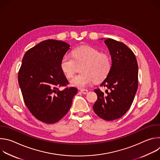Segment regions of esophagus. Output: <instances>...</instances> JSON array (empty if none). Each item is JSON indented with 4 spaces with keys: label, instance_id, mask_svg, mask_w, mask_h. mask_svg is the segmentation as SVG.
<instances>
[{
    "label": "esophagus",
    "instance_id": "1",
    "mask_svg": "<svg viewBox=\"0 0 160 160\" xmlns=\"http://www.w3.org/2000/svg\"><path fill=\"white\" fill-rule=\"evenodd\" d=\"M80 91H81V92L83 94H86L88 92V90H87V89H81Z\"/></svg>",
    "mask_w": 160,
    "mask_h": 160
}]
</instances>
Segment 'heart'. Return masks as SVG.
Segmentation results:
<instances>
[{"label": "heart", "mask_w": 160, "mask_h": 160, "mask_svg": "<svg viewBox=\"0 0 160 160\" xmlns=\"http://www.w3.org/2000/svg\"><path fill=\"white\" fill-rule=\"evenodd\" d=\"M73 58L64 56L60 61V68L68 78L73 77L77 65L83 64L82 74L75 76L71 80L72 86L83 88L93 82H100L109 75L111 69L109 56L90 46H82L72 51Z\"/></svg>", "instance_id": "obj_1"}]
</instances>
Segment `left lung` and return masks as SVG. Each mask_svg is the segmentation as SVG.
<instances>
[{"instance_id": "8db88e82", "label": "left lung", "mask_w": 160, "mask_h": 160, "mask_svg": "<svg viewBox=\"0 0 160 160\" xmlns=\"http://www.w3.org/2000/svg\"><path fill=\"white\" fill-rule=\"evenodd\" d=\"M104 39L112 64L101 86L107 87L109 92L106 90L104 94L99 88L94 90L98 99L93 109L100 118L111 121L123 116L133 102L138 87V64L135 54L125 44L111 38Z\"/></svg>"}]
</instances>
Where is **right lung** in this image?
<instances>
[{
	"label": "right lung",
	"mask_w": 160,
	"mask_h": 160,
	"mask_svg": "<svg viewBox=\"0 0 160 160\" xmlns=\"http://www.w3.org/2000/svg\"><path fill=\"white\" fill-rule=\"evenodd\" d=\"M70 45L61 40L42 41L25 54L18 83L25 103L32 115L45 123H54L68 112L78 89L66 86L68 81L60 61Z\"/></svg>",
	"instance_id": "right-lung-1"
}]
</instances>
